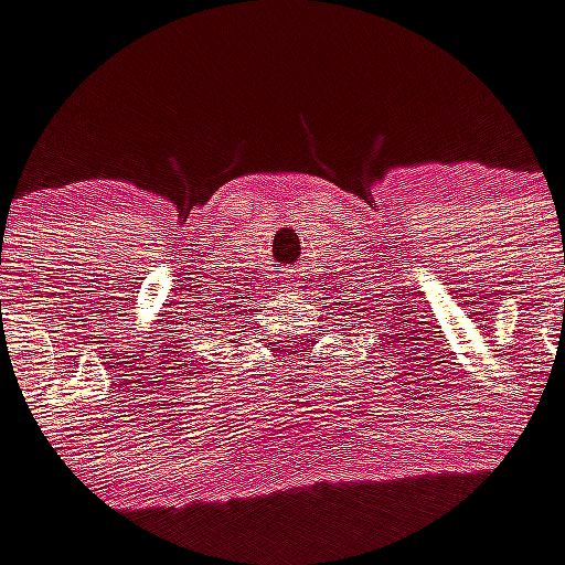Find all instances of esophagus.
I'll use <instances>...</instances> for the list:
<instances>
[{
	"label": "esophagus",
	"instance_id": "34e87169",
	"mask_svg": "<svg viewBox=\"0 0 565 565\" xmlns=\"http://www.w3.org/2000/svg\"><path fill=\"white\" fill-rule=\"evenodd\" d=\"M297 279H299V277H297V274H294V271H291V274H288V286H299Z\"/></svg>",
	"mask_w": 565,
	"mask_h": 565
}]
</instances>
